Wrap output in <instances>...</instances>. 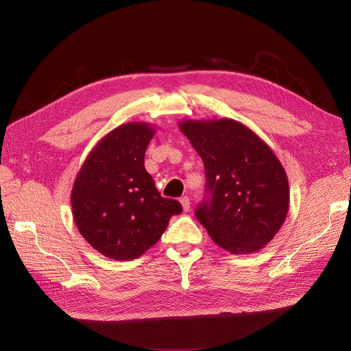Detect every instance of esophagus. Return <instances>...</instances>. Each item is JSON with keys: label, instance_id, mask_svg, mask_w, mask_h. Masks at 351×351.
<instances>
[{"label": "esophagus", "instance_id": "1", "mask_svg": "<svg viewBox=\"0 0 351 351\" xmlns=\"http://www.w3.org/2000/svg\"><path fill=\"white\" fill-rule=\"evenodd\" d=\"M180 204L183 206V210H185V212L191 210V199L188 196H182L180 197Z\"/></svg>", "mask_w": 351, "mask_h": 351}]
</instances>
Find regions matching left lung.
Masks as SVG:
<instances>
[{
    "mask_svg": "<svg viewBox=\"0 0 351 351\" xmlns=\"http://www.w3.org/2000/svg\"><path fill=\"white\" fill-rule=\"evenodd\" d=\"M204 160L205 197L195 216L213 242L234 254L263 249L285 222L289 180L280 160L233 119L179 123Z\"/></svg>",
    "mask_w": 351,
    "mask_h": 351,
    "instance_id": "left-lung-1",
    "label": "left lung"
}]
</instances>
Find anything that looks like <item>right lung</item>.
<instances>
[{"label": "right lung", "instance_id": "right-lung-1", "mask_svg": "<svg viewBox=\"0 0 351 351\" xmlns=\"http://www.w3.org/2000/svg\"><path fill=\"white\" fill-rule=\"evenodd\" d=\"M155 129L129 122L105 135L85 159L71 193L75 225L85 241L109 259L132 261L152 247L182 212L162 197L145 169Z\"/></svg>", "mask_w": 351, "mask_h": 351}]
</instances>
